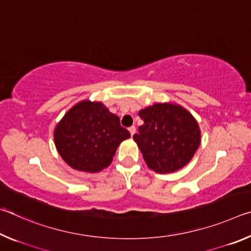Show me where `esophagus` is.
<instances>
[{"mask_svg": "<svg viewBox=\"0 0 251 251\" xmlns=\"http://www.w3.org/2000/svg\"><path fill=\"white\" fill-rule=\"evenodd\" d=\"M128 130H129V133H130V135L133 136L135 133H136V127L135 126H130L129 128H128Z\"/></svg>", "mask_w": 251, "mask_h": 251, "instance_id": "esophagus-1", "label": "esophagus"}]
</instances>
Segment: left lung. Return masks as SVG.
<instances>
[{
  "mask_svg": "<svg viewBox=\"0 0 251 251\" xmlns=\"http://www.w3.org/2000/svg\"><path fill=\"white\" fill-rule=\"evenodd\" d=\"M144 124L134 141L147 166L159 174L180 169L201 144L198 123L188 110L174 104H155L138 113Z\"/></svg>",
  "mask_w": 251,
  "mask_h": 251,
  "instance_id": "left-lung-1",
  "label": "left lung"
}]
</instances>
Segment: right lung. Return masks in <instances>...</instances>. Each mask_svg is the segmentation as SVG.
Segmentation results:
<instances>
[{
    "label": "right lung",
    "mask_w": 251,
    "mask_h": 251,
    "mask_svg": "<svg viewBox=\"0 0 251 251\" xmlns=\"http://www.w3.org/2000/svg\"><path fill=\"white\" fill-rule=\"evenodd\" d=\"M130 137L120 117L101 103L83 100L55 128V146L72 168L97 173L109 166L120 144Z\"/></svg>",
    "instance_id": "1"
}]
</instances>
